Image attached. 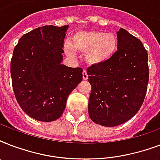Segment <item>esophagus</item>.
Listing matches in <instances>:
<instances>
[{
    "instance_id": "34e87169",
    "label": "esophagus",
    "mask_w": 160,
    "mask_h": 160,
    "mask_svg": "<svg viewBox=\"0 0 160 160\" xmlns=\"http://www.w3.org/2000/svg\"><path fill=\"white\" fill-rule=\"evenodd\" d=\"M82 75H83V79L85 80H86L88 79V74H87V71L85 70H83V72H82Z\"/></svg>"
}]
</instances>
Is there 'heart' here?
Listing matches in <instances>:
<instances>
[{"label":"heart","instance_id":"heart-1","mask_svg":"<svg viewBox=\"0 0 160 160\" xmlns=\"http://www.w3.org/2000/svg\"><path fill=\"white\" fill-rule=\"evenodd\" d=\"M118 46L119 41L114 34L92 31L75 33L72 43L66 42L64 49L68 56H74L76 50L85 53V60L90 65H100L115 55Z\"/></svg>","mask_w":160,"mask_h":160}]
</instances>
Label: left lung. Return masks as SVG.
Returning a JSON list of instances; mask_svg holds the SVG:
<instances>
[{
    "instance_id": "obj_1",
    "label": "left lung",
    "mask_w": 160,
    "mask_h": 160,
    "mask_svg": "<svg viewBox=\"0 0 160 160\" xmlns=\"http://www.w3.org/2000/svg\"><path fill=\"white\" fill-rule=\"evenodd\" d=\"M115 55L87 69L91 93L88 112L102 126H117L136 114L144 102L149 82L148 53L139 39L126 30L117 31Z\"/></svg>"
}]
</instances>
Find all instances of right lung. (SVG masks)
Listing matches in <instances>:
<instances>
[{"instance_id": "add662e5", "label": "right lung", "mask_w": 160, "mask_h": 160, "mask_svg": "<svg viewBox=\"0 0 160 160\" xmlns=\"http://www.w3.org/2000/svg\"><path fill=\"white\" fill-rule=\"evenodd\" d=\"M69 26H45L19 40L11 61L12 87L26 114L39 121L62 115L68 96L83 79L81 68L61 64Z\"/></svg>"}]
</instances>
